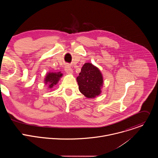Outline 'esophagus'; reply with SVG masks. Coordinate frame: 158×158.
Returning <instances> with one entry per match:
<instances>
[{
	"instance_id": "obj_1",
	"label": "esophagus",
	"mask_w": 158,
	"mask_h": 158,
	"mask_svg": "<svg viewBox=\"0 0 158 158\" xmlns=\"http://www.w3.org/2000/svg\"><path fill=\"white\" fill-rule=\"evenodd\" d=\"M65 71L67 74H72L73 73V69L71 68V66L69 65H66L65 67Z\"/></svg>"
}]
</instances>
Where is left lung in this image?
Masks as SVG:
<instances>
[{
	"label": "left lung",
	"mask_w": 158,
	"mask_h": 158,
	"mask_svg": "<svg viewBox=\"0 0 158 158\" xmlns=\"http://www.w3.org/2000/svg\"><path fill=\"white\" fill-rule=\"evenodd\" d=\"M79 91L86 98H94L101 93L103 77L100 70L91 63H85L77 77Z\"/></svg>",
	"instance_id": "obj_1"
}]
</instances>
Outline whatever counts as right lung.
<instances>
[{"label":"right lung","mask_w":158,"mask_h":158,"mask_svg":"<svg viewBox=\"0 0 158 158\" xmlns=\"http://www.w3.org/2000/svg\"><path fill=\"white\" fill-rule=\"evenodd\" d=\"M62 74L59 73H49L45 78V83L49 84V88L51 89L55 86L59 82Z\"/></svg>","instance_id":"add662e5"}]
</instances>
